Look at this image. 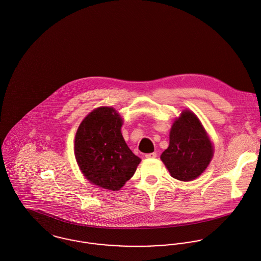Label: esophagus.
<instances>
[{
	"label": "esophagus",
	"mask_w": 261,
	"mask_h": 261,
	"mask_svg": "<svg viewBox=\"0 0 261 261\" xmlns=\"http://www.w3.org/2000/svg\"><path fill=\"white\" fill-rule=\"evenodd\" d=\"M157 156L156 152H152V153H148V154H146L145 157L146 158H155Z\"/></svg>",
	"instance_id": "esophagus-1"
}]
</instances>
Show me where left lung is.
I'll use <instances>...</instances> for the list:
<instances>
[{
    "label": "left lung",
    "instance_id": "1",
    "mask_svg": "<svg viewBox=\"0 0 261 261\" xmlns=\"http://www.w3.org/2000/svg\"><path fill=\"white\" fill-rule=\"evenodd\" d=\"M213 156V145L200 120L191 111H184L169 133V146L161 160L171 176L190 181L207 168Z\"/></svg>",
    "mask_w": 261,
    "mask_h": 261
}]
</instances>
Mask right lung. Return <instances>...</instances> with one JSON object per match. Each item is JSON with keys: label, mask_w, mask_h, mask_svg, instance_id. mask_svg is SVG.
Masks as SVG:
<instances>
[{"label": "right lung", "mask_w": 261, "mask_h": 261, "mask_svg": "<svg viewBox=\"0 0 261 261\" xmlns=\"http://www.w3.org/2000/svg\"><path fill=\"white\" fill-rule=\"evenodd\" d=\"M121 127L122 119L113 108H98L82 122L74 140V155L84 175L111 191L120 190L141 161L127 146Z\"/></svg>", "instance_id": "obj_1"}]
</instances>
